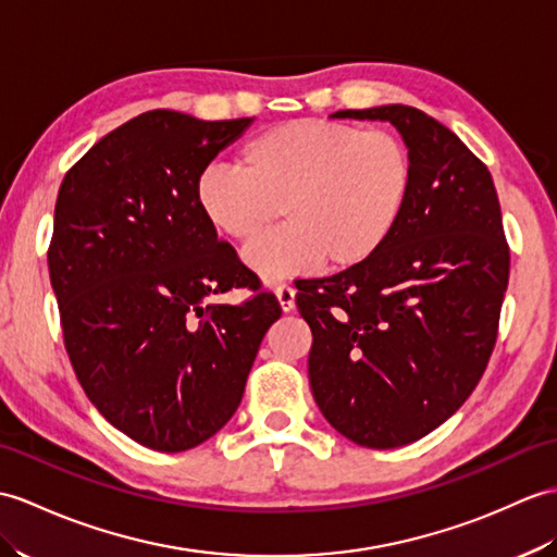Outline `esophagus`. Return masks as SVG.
<instances>
[{
    "instance_id": "esophagus-1",
    "label": "esophagus",
    "mask_w": 557,
    "mask_h": 557,
    "mask_svg": "<svg viewBox=\"0 0 557 557\" xmlns=\"http://www.w3.org/2000/svg\"><path fill=\"white\" fill-rule=\"evenodd\" d=\"M275 294H277V301H280L284 313H289V310H294V306H296V289L292 287V284H280V287L275 289Z\"/></svg>"
}]
</instances>
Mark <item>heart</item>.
<instances>
[{
  "label": "heart",
  "mask_w": 557,
  "mask_h": 557,
  "mask_svg": "<svg viewBox=\"0 0 557 557\" xmlns=\"http://www.w3.org/2000/svg\"><path fill=\"white\" fill-rule=\"evenodd\" d=\"M237 170L211 168L194 185V201L218 237L253 244L247 251L265 280L348 270L377 253L404 218L416 163L408 145L386 127L299 119L244 141Z\"/></svg>",
  "instance_id": "b5f03b06"
}]
</instances>
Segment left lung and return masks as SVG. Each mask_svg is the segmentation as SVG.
Segmentation results:
<instances>
[{
	"instance_id": "left-lung-1",
	"label": "left lung",
	"mask_w": 557,
	"mask_h": 557,
	"mask_svg": "<svg viewBox=\"0 0 557 557\" xmlns=\"http://www.w3.org/2000/svg\"><path fill=\"white\" fill-rule=\"evenodd\" d=\"M334 115L396 125L416 187L366 263L296 284L313 332L308 380L339 434L396 448L436 430L480 384L498 339L510 249L488 168L448 127L400 103Z\"/></svg>"
}]
</instances>
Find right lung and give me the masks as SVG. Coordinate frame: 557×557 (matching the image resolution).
I'll list each match as a JSON object with an SVG mask.
<instances>
[{
  "mask_svg": "<svg viewBox=\"0 0 557 557\" xmlns=\"http://www.w3.org/2000/svg\"><path fill=\"white\" fill-rule=\"evenodd\" d=\"M251 121L139 113L59 187L47 263L73 372L115 430L163 454L203 444L235 416L282 315L194 201L206 165ZM235 286L250 299L205 304Z\"/></svg>",
  "mask_w": 557,
  "mask_h": 557,
  "instance_id": "1",
  "label": "right lung"
}]
</instances>
